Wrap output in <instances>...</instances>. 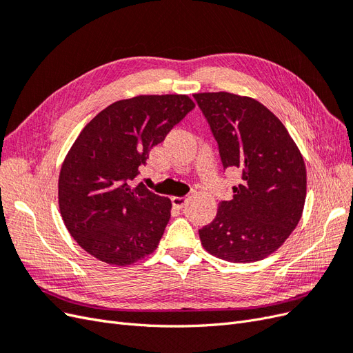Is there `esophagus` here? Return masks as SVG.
Masks as SVG:
<instances>
[{"instance_id": "34e87169", "label": "esophagus", "mask_w": 353, "mask_h": 353, "mask_svg": "<svg viewBox=\"0 0 353 353\" xmlns=\"http://www.w3.org/2000/svg\"><path fill=\"white\" fill-rule=\"evenodd\" d=\"M188 203V197H179V196H174L172 197V205L178 209H183L185 205Z\"/></svg>"}]
</instances>
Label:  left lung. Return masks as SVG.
<instances>
[{
  "instance_id": "left-lung-1",
  "label": "left lung",
  "mask_w": 353,
  "mask_h": 353,
  "mask_svg": "<svg viewBox=\"0 0 353 353\" xmlns=\"http://www.w3.org/2000/svg\"><path fill=\"white\" fill-rule=\"evenodd\" d=\"M194 99L215 135L223 168L241 181L199 231L203 248L219 259L249 263L281 248L302 218L306 168L283 122L262 103L227 91Z\"/></svg>"
}]
</instances>
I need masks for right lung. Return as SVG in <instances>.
Instances as JSON below:
<instances>
[{"mask_svg": "<svg viewBox=\"0 0 353 353\" xmlns=\"http://www.w3.org/2000/svg\"><path fill=\"white\" fill-rule=\"evenodd\" d=\"M194 108L185 94H141L108 105L85 125L59 175L63 222L85 252L126 266L157 249L172 203L130 183L152 148Z\"/></svg>", "mask_w": 353, "mask_h": 353, "instance_id": "add662e5", "label": "right lung"}]
</instances>
